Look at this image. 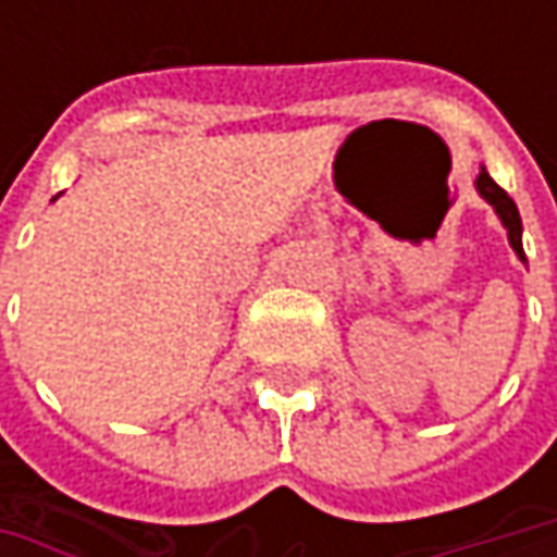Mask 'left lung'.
<instances>
[{
  "label": "left lung",
  "instance_id": "obj_1",
  "mask_svg": "<svg viewBox=\"0 0 557 557\" xmlns=\"http://www.w3.org/2000/svg\"><path fill=\"white\" fill-rule=\"evenodd\" d=\"M474 188H478V195H481L483 201H486L490 207H493V210H496L499 223H503V228L508 232V245H511V250L518 253V260H521V263H527L524 245H521L524 225H521V213H518V203H515L511 198H508V195H505V188H499V185L493 183V176L486 173V166H481V173H478V183H474Z\"/></svg>",
  "mask_w": 557,
  "mask_h": 557
}]
</instances>
